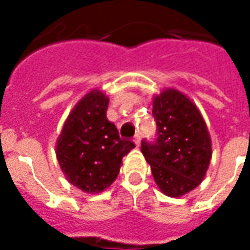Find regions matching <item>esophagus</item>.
<instances>
[{
	"instance_id": "obj_1",
	"label": "esophagus",
	"mask_w": 250,
	"mask_h": 250,
	"mask_svg": "<svg viewBox=\"0 0 250 250\" xmlns=\"http://www.w3.org/2000/svg\"><path fill=\"white\" fill-rule=\"evenodd\" d=\"M134 142H135V145L138 147L141 146V135H139V134H136V135L134 136Z\"/></svg>"
}]
</instances>
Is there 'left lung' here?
<instances>
[{"instance_id":"obj_1","label":"left lung","mask_w":250,"mask_h":250,"mask_svg":"<svg viewBox=\"0 0 250 250\" xmlns=\"http://www.w3.org/2000/svg\"><path fill=\"white\" fill-rule=\"evenodd\" d=\"M155 142L142 141L141 150L158 188L182 197L198 186L211 159V141L202 115L190 99L168 88L154 98Z\"/></svg>"}]
</instances>
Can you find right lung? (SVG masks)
<instances>
[{
  "mask_svg": "<svg viewBox=\"0 0 250 250\" xmlns=\"http://www.w3.org/2000/svg\"><path fill=\"white\" fill-rule=\"evenodd\" d=\"M109 99L93 89L75 105L56 143V155L68 182L84 193H102L119 174L122 158L135 147L119 136L107 119Z\"/></svg>",
  "mask_w": 250,
  "mask_h": 250,
  "instance_id": "right-lung-1",
  "label": "right lung"
}]
</instances>
